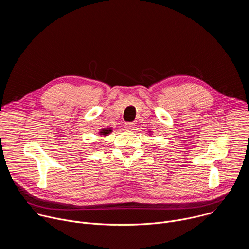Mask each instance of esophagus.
<instances>
[{
  "instance_id": "1",
  "label": "esophagus",
  "mask_w": 249,
  "mask_h": 249,
  "mask_svg": "<svg viewBox=\"0 0 249 249\" xmlns=\"http://www.w3.org/2000/svg\"><path fill=\"white\" fill-rule=\"evenodd\" d=\"M125 128H126V130L132 131V130L135 129V123H133V122H128V123L125 124Z\"/></svg>"
}]
</instances>
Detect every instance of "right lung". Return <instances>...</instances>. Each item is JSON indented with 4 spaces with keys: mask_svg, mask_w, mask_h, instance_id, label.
Masks as SVG:
<instances>
[{
    "mask_svg": "<svg viewBox=\"0 0 249 249\" xmlns=\"http://www.w3.org/2000/svg\"><path fill=\"white\" fill-rule=\"evenodd\" d=\"M112 132L111 128H107V129H101L99 132V135L101 136H108L110 133Z\"/></svg>",
    "mask_w": 249,
    "mask_h": 249,
    "instance_id": "right-lung-1",
    "label": "right lung"
}]
</instances>
